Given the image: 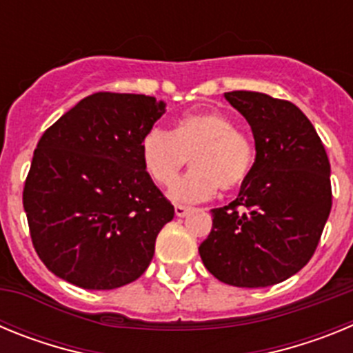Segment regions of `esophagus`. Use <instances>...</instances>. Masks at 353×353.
I'll list each match as a JSON object with an SVG mask.
<instances>
[{"mask_svg":"<svg viewBox=\"0 0 353 353\" xmlns=\"http://www.w3.org/2000/svg\"><path fill=\"white\" fill-rule=\"evenodd\" d=\"M192 212L191 207H183V205H176L174 207V214H176V217H185V215H189Z\"/></svg>","mask_w":353,"mask_h":353,"instance_id":"obj_1","label":"esophagus"}]
</instances>
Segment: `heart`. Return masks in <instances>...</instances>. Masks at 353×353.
I'll return each mask as SVG.
<instances>
[{"label":"heart","mask_w":353,"mask_h":353,"mask_svg":"<svg viewBox=\"0 0 353 353\" xmlns=\"http://www.w3.org/2000/svg\"><path fill=\"white\" fill-rule=\"evenodd\" d=\"M143 166L159 185H171L187 159L192 170L170 189L179 203H198L215 192L244 185L254 170V146L226 114L215 109L182 114L171 132L154 127L139 145Z\"/></svg>","instance_id":"obj_1"}]
</instances>
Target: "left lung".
I'll return each mask as SVG.
<instances>
[{"label":"left lung","instance_id":"8db88e82","mask_svg":"<svg viewBox=\"0 0 353 353\" xmlns=\"http://www.w3.org/2000/svg\"><path fill=\"white\" fill-rule=\"evenodd\" d=\"M248 120L256 161L239 198L212 210L199 256L239 288L285 281L313 256L332 207L330 164L313 123L295 104L258 92H228Z\"/></svg>","mask_w":353,"mask_h":353}]
</instances>
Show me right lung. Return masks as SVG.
<instances>
[{
    "label": "right lung",
    "instance_id": "obj_1",
    "mask_svg": "<svg viewBox=\"0 0 353 353\" xmlns=\"http://www.w3.org/2000/svg\"><path fill=\"white\" fill-rule=\"evenodd\" d=\"M166 102L93 93L37 145L23 205L35 251L54 276L84 290L136 281L174 215L143 166L139 145Z\"/></svg>",
    "mask_w": 353,
    "mask_h": 353
}]
</instances>
